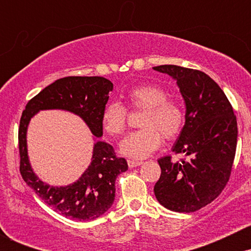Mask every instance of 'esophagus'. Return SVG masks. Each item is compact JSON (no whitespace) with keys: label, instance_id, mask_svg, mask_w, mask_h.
<instances>
[{"label":"esophagus","instance_id":"obj_1","mask_svg":"<svg viewBox=\"0 0 251 251\" xmlns=\"http://www.w3.org/2000/svg\"><path fill=\"white\" fill-rule=\"evenodd\" d=\"M127 164H128L129 168H137V166L142 165L143 162H140V160H131V159H128L127 160Z\"/></svg>","mask_w":251,"mask_h":251}]
</instances>
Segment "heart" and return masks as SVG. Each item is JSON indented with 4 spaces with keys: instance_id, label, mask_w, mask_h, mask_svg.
I'll return each instance as SVG.
<instances>
[{
    "instance_id": "heart-1",
    "label": "heart",
    "mask_w": 251,
    "mask_h": 251,
    "mask_svg": "<svg viewBox=\"0 0 251 251\" xmlns=\"http://www.w3.org/2000/svg\"><path fill=\"white\" fill-rule=\"evenodd\" d=\"M168 92L153 83L138 86L127 93L129 108L144 111L140 124L142 129L124 138L120 152L133 159L148 157L162 145V135L172 140L183 129L185 114L179 102L170 99ZM103 131L112 137H119L127 125V109L118 101H111L101 114Z\"/></svg>"
}]
</instances>
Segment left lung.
<instances>
[{
  "mask_svg": "<svg viewBox=\"0 0 251 251\" xmlns=\"http://www.w3.org/2000/svg\"><path fill=\"white\" fill-rule=\"evenodd\" d=\"M154 71L177 80L186 106L185 125L172 148L188 159H158L162 174L154 185L158 201L177 212H194L216 200L231 175L237 120L231 103L208 74L176 65Z\"/></svg>",
  "mask_w": 251,
  "mask_h": 251,
  "instance_id": "obj_1",
  "label": "left lung"
}]
</instances>
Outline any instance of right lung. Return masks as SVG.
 I'll return each instance as SVG.
<instances>
[{
	"instance_id": "1",
	"label": "right lung",
	"mask_w": 251,
	"mask_h": 251,
	"mask_svg": "<svg viewBox=\"0 0 251 251\" xmlns=\"http://www.w3.org/2000/svg\"><path fill=\"white\" fill-rule=\"evenodd\" d=\"M112 89L113 83L102 76H66L31 98L22 112L19 127L22 178L48 206L72 220H96L111 208L116 196V179L128 169L127 162L117 157L112 145L97 142L91 165L79 180L67 186H50L40 180L30 168L25 139L28 124L41 109H66L81 117L97 138L101 137V114Z\"/></svg>"
}]
</instances>
